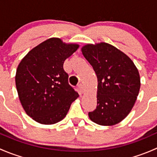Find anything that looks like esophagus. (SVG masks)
<instances>
[{"label":"esophagus","mask_w":157,"mask_h":157,"mask_svg":"<svg viewBox=\"0 0 157 157\" xmlns=\"http://www.w3.org/2000/svg\"><path fill=\"white\" fill-rule=\"evenodd\" d=\"M78 89H79V91H80V93H81V94H83V93L85 92V90H84V87H83V86L82 84H80L78 86Z\"/></svg>","instance_id":"1"}]
</instances>
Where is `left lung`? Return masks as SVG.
I'll list each match as a JSON object with an SVG mask.
<instances>
[{
    "label": "left lung",
    "mask_w": 157,
    "mask_h": 157,
    "mask_svg": "<svg viewBox=\"0 0 157 157\" xmlns=\"http://www.w3.org/2000/svg\"><path fill=\"white\" fill-rule=\"evenodd\" d=\"M81 50L98 79L97 106L89 117L100 125L118 124L127 117L138 96V70L125 54L105 42L88 44Z\"/></svg>",
    "instance_id": "1"
}]
</instances>
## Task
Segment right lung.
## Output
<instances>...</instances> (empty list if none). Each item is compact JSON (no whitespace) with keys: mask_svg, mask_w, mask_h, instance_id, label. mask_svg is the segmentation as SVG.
<instances>
[{"mask_svg":"<svg viewBox=\"0 0 157 157\" xmlns=\"http://www.w3.org/2000/svg\"><path fill=\"white\" fill-rule=\"evenodd\" d=\"M79 48L51 38L28 52L16 73L19 99L29 117L43 124L61 121L79 96L68 83L64 62Z\"/></svg>","mask_w":157,"mask_h":157,"instance_id":"obj_1","label":"right lung"}]
</instances>
